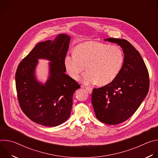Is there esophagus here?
I'll list each match as a JSON object with an SVG mask.
<instances>
[{"instance_id": "34e87169", "label": "esophagus", "mask_w": 158, "mask_h": 158, "mask_svg": "<svg viewBox=\"0 0 158 158\" xmlns=\"http://www.w3.org/2000/svg\"><path fill=\"white\" fill-rule=\"evenodd\" d=\"M85 89L87 91V92L89 93V94H91L93 93V89L91 88V87H85Z\"/></svg>"}]
</instances>
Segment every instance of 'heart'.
Listing matches in <instances>:
<instances>
[{
    "mask_svg": "<svg viewBox=\"0 0 158 158\" xmlns=\"http://www.w3.org/2000/svg\"><path fill=\"white\" fill-rule=\"evenodd\" d=\"M123 61V53L118 46L87 41L76 46L74 54L65 56L64 65L69 76L74 80L79 77L85 66L87 71L81 81L86 85L98 82L104 85L117 77Z\"/></svg>",
    "mask_w": 158,
    "mask_h": 158,
    "instance_id": "obj_1",
    "label": "heart"
}]
</instances>
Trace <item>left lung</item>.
<instances>
[{
  "label": "left lung",
  "instance_id": "obj_1",
  "mask_svg": "<svg viewBox=\"0 0 158 158\" xmlns=\"http://www.w3.org/2000/svg\"><path fill=\"white\" fill-rule=\"evenodd\" d=\"M104 40L120 46L124 62L114 81L94 89L91 99L96 118L103 123L114 125L129 119L146 97L149 73L141 54L127 40L114 38Z\"/></svg>",
  "mask_w": 158,
  "mask_h": 158
}]
</instances>
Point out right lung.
<instances>
[{"label": "right lung", "instance_id": "1", "mask_svg": "<svg viewBox=\"0 0 158 158\" xmlns=\"http://www.w3.org/2000/svg\"><path fill=\"white\" fill-rule=\"evenodd\" d=\"M71 37L65 34L54 40L39 42L19 64L15 73L18 101L24 113L39 124L54 127L69 119L74 93L81 86L67 75L64 59L69 49ZM46 59L49 77L44 84L36 78L39 59Z\"/></svg>", "mask_w": 158, "mask_h": 158}]
</instances>
